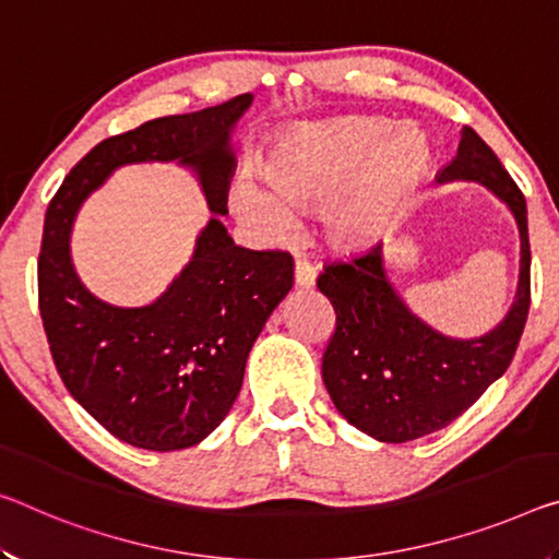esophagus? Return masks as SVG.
Listing matches in <instances>:
<instances>
[{"instance_id":"1","label":"esophagus","mask_w":559,"mask_h":559,"mask_svg":"<svg viewBox=\"0 0 559 559\" xmlns=\"http://www.w3.org/2000/svg\"><path fill=\"white\" fill-rule=\"evenodd\" d=\"M316 265L308 261H296V286L298 288H313L316 286Z\"/></svg>"}]
</instances>
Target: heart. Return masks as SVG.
<instances>
[{"label": "heart", "mask_w": 559, "mask_h": 559, "mask_svg": "<svg viewBox=\"0 0 559 559\" xmlns=\"http://www.w3.org/2000/svg\"><path fill=\"white\" fill-rule=\"evenodd\" d=\"M430 162L423 131L376 117L300 123L263 166V181L243 176L234 209L269 238L296 231V211L325 206V231L338 248H360L383 234L403 193Z\"/></svg>", "instance_id": "b5f03b06"}]
</instances>
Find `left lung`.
Instances as JSON below:
<instances>
[{
  "label": "left lung",
  "instance_id": "8db88e82",
  "mask_svg": "<svg viewBox=\"0 0 559 559\" xmlns=\"http://www.w3.org/2000/svg\"><path fill=\"white\" fill-rule=\"evenodd\" d=\"M436 181H475L508 203L520 228L518 294L490 333L450 338L397 296L383 243L325 265L318 288L335 308V333L323 353V383L343 418L380 442L430 436L463 415L508 370L527 323V203L518 183L471 127Z\"/></svg>",
  "mask_w": 559,
  "mask_h": 559
}]
</instances>
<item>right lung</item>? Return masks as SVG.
I'll use <instances>...</instances> for the list:
<instances>
[{
	"label": "right lung",
	"mask_w": 559,
	"mask_h": 559,
	"mask_svg": "<svg viewBox=\"0 0 559 559\" xmlns=\"http://www.w3.org/2000/svg\"><path fill=\"white\" fill-rule=\"evenodd\" d=\"M253 94L141 123L104 139L51 199L39 251V313L74 401L134 448L183 450L218 428L243 383L248 353L294 286L286 251L234 243L226 216L236 171L231 131ZM179 160L200 176L214 217L192 261L154 305L111 307L78 281L68 236L88 192L127 163Z\"/></svg>",
	"instance_id": "add662e5"
}]
</instances>
